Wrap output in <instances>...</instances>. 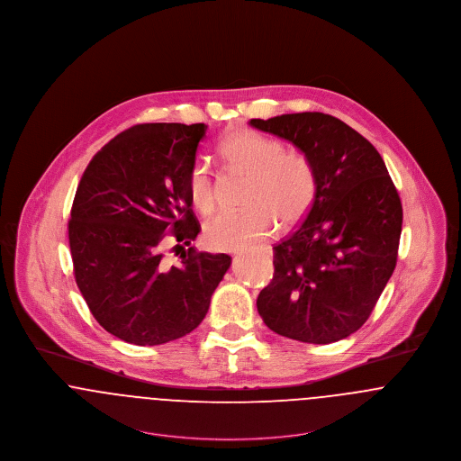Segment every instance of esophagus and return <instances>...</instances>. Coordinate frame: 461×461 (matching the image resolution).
Returning <instances> with one entry per match:
<instances>
[{"mask_svg": "<svg viewBox=\"0 0 461 461\" xmlns=\"http://www.w3.org/2000/svg\"><path fill=\"white\" fill-rule=\"evenodd\" d=\"M263 250H265V252H270V247H263Z\"/></svg>", "mask_w": 461, "mask_h": 461, "instance_id": "obj_1", "label": "esophagus"}]
</instances>
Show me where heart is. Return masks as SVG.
Wrapping results in <instances>:
<instances>
[{
  "instance_id": "heart-1",
  "label": "heart",
  "mask_w": 461,
  "mask_h": 461,
  "mask_svg": "<svg viewBox=\"0 0 461 461\" xmlns=\"http://www.w3.org/2000/svg\"><path fill=\"white\" fill-rule=\"evenodd\" d=\"M221 155L235 168L252 174L242 211H222L203 230L205 244L217 250H240L267 239L276 228L293 226L308 214L317 196V170L308 155L287 149L278 139L237 131L221 144ZM191 205L203 216L216 207V181L207 163L188 172Z\"/></svg>"
}]
</instances>
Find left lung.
<instances>
[{"label":"left lung","instance_id":"1","mask_svg":"<svg viewBox=\"0 0 461 461\" xmlns=\"http://www.w3.org/2000/svg\"><path fill=\"white\" fill-rule=\"evenodd\" d=\"M250 125L293 142L319 179L301 226L273 247L275 273L258 312L291 339H345L369 319L395 270L401 196L376 148L330 114L293 113Z\"/></svg>","mask_w":461,"mask_h":461}]
</instances>
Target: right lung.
<instances>
[{
  "mask_svg": "<svg viewBox=\"0 0 461 461\" xmlns=\"http://www.w3.org/2000/svg\"><path fill=\"white\" fill-rule=\"evenodd\" d=\"M205 131L134 125L83 172L68 224L75 278L94 319L127 343L155 347L196 329L231 265L228 254L190 247L200 222L186 179ZM168 236L189 247L179 266L164 261Z\"/></svg>",
  "mask_w": 461,
  "mask_h": 461,
  "instance_id": "1",
  "label": "right lung"
}]
</instances>
